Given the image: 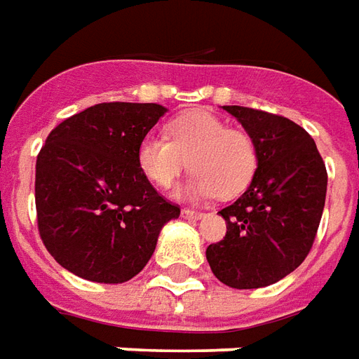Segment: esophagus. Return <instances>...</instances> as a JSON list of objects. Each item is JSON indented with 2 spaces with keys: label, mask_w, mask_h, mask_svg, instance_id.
I'll use <instances>...</instances> for the list:
<instances>
[{
  "label": "esophagus",
  "mask_w": 359,
  "mask_h": 359,
  "mask_svg": "<svg viewBox=\"0 0 359 359\" xmlns=\"http://www.w3.org/2000/svg\"><path fill=\"white\" fill-rule=\"evenodd\" d=\"M182 218L185 219H201L203 218V212L198 210H189V208H183Z\"/></svg>",
  "instance_id": "obj_1"
}]
</instances>
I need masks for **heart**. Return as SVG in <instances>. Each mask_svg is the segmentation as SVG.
I'll return each instance as SVG.
<instances>
[{"label": "heart", "mask_w": 359, "mask_h": 359, "mask_svg": "<svg viewBox=\"0 0 359 359\" xmlns=\"http://www.w3.org/2000/svg\"><path fill=\"white\" fill-rule=\"evenodd\" d=\"M168 135L170 140L147 133L137 145V166L164 189L191 166L195 172L174 191L177 198H231L247 189L255 176L258 153L252 137L227 128L210 112H183L168 124Z\"/></svg>", "instance_id": "b5f03b06"}]
</instances>
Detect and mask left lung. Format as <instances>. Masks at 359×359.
Returning <instances> with one entry per match:
<instances>
[{"mask_svg":"<svg viewBox=\"0 0 359 359\" xmlns=\"http://www.w3.org/2000/svg\"><path fill=\"white\" fill-rule=\"evenodd\" d=\"M252 137L258 164L233 205L219 210L224 241L206 248L214 276L233 289L277 283L310 252L327 193V172L316 143L292 120L226 104Z\"/></svg>","mask_w":359,"mask_h":359,"instance_id":"8db88e82","label":"left lung"}]
</instances>
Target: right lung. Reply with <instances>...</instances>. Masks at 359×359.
Here are the masks:
<instances>
[{"mask_svg":"<svg viewBox=\"0 0 359 359\" xmlns=\"http://www.w3.org/2000/svg\"><path fill=\"white\" fill-rule=\"evenodd\" d=\"M166 112L156 103H99L47 135L36 161L38 229L70 273L124 283L180 216L137 166L140 141Z\"/></svg>","mask_w":359,"mask_h":359,"instance_id":"add662e5","label":"right lung"}]
</instances>
